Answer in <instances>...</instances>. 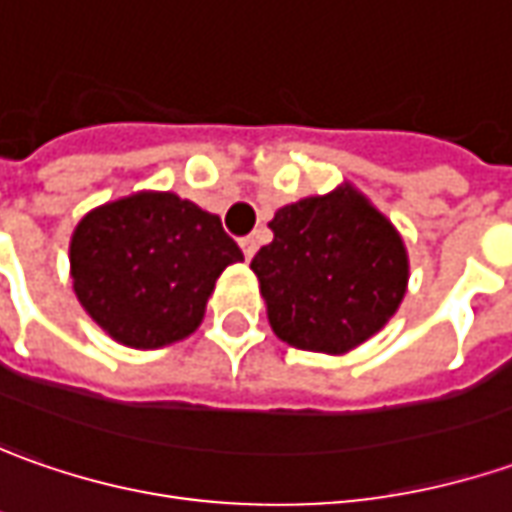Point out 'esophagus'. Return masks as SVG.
<instances>
[{"instance_id":"obj_1","label":"esophagus","mask_w":512,"mask_h":512,"mask_svg":"<svg viewBox=\"0 0 512 512\" xmlns=\"http://www.w3.org/2000/svg\"><path fill=\"white\" fill-rule=\"evenodd\" d=\"M240 249H243V257H246V260H252V257H255V252H257V240L255 238H243V240H240Z\"/></svg>"}]
</instances>
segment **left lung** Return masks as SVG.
<instances>
[{
	"mask_svg": "<svg viewBox=\"0 0 512 512\" xmlns=\"http://www.w3.org/2000/svg\"><path fill=\"white\" fill-rule=\"evenodd\" d=\"M269 229L274 240L252 272L283 343L340 357L397 314L411 277L408 249L354 184L280 206Z\"/></svg>",
	"mask_w": 512,
	"mask_h": 512,
	"instance_id": "obj_1",
	"label": "left lung"
}]
</instances>
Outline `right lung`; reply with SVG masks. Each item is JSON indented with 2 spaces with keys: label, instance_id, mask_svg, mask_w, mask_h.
<instances>
[{
  "label": "right lung",
  "instance_id": "right-lung-1",
  "mask_svg": "<svg viewBox=\"0 0 512 512\" xmlns=\"http://www.w3.org/2000/svg\"><path fill=\"white\" fill-rule=\"evenodd\" d=\"M238 260L218 215L158 189L90 209L70 238L81 309L115 343L144 351L201 326L218 277Z\"/></svg>",
  "mask_w": 512,
  "mask_h": 512
}]
</instances>
